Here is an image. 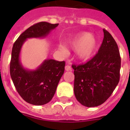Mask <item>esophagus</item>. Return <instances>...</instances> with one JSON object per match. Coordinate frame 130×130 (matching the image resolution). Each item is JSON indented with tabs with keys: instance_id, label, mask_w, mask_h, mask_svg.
<instances>
[{
	"instance_id": "obj_1",
	"label": "esophagus",
	"mask_w": 130,
	"mask_h": 130,
	"mask_svg": "<svg viewBox=\"0 0 130 130\" xmlns=\"http://www.w3.org/2000/svg\"><path fill=\"white\" fill-rule=\"evenodd\" d=\"M65 70L67 71H71L72 70V68H71V67L69 65H67L65 66Z\"/></svg>"
}]
</instances>
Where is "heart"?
I'll return each instance as SVG.
<instances>
[{
    "instance_id": "1",
    "label": "heart",
    "mask_w": 130,
    "mask_h": 130,
    "mask_svg": "<svg viewBox=\"0 0 130 130\" xmlns=\"http://www.w3.org/2000/svg\"><path fill=\"white\" fill-rule=\"evenodd\" d=\"M97 44L98 42L96 37L88 32H82L68 42L69 46L77 51V57L81 61H87L92 57ZM59 48L63 53L67 52L62 45H60Z\"/></svg>"
}]
</instances>
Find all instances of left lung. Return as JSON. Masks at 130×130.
<instances>
[{
    "label": "left lung",
    "instance_id": "obj_1",
    "mask_svg": "<svg viewBox=\"0 0 130 130\" xmlns=\"http://www.w3.org/2000/svg\"><path fill=\"white\" fill-rule=\"evenodd\" d=\"M104 38L98 53L85 64L73 65L74 94L82 105L97 107L105 103L119 82L121 57L116 42L103 29Z\"/></svg>",
    "mask_w": 130,
    "mask_h": 130
}]
</instances>
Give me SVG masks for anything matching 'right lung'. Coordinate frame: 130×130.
<instances>
[{"mask_svg":"<svg viewBox=\"0 0 130 130\" xmlns=\"http://www.w3.org/2000/svg\"><path fill=\"white\" fill-rule=\"evenodd\" d=\"M58 25L44 21L36 23L23 31L13 46L10 63L11 79L21 98L31 105H43L51 101L65 71V62L47 59L37 69L27 70L19 60L21 47L27 38L45 37Z\"/></svg>","mask_w":130,"mask_h":130,"instance_id":"add662e5","label":"right lung"}]
</instances>
